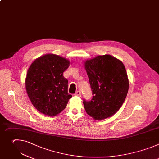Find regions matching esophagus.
<instances>
[{"mask_svg": "<svg viewBox=\"0 0 159 159\" xmlns=\"http://www.w3.org/2000/svg\"><path fill=\"white\" fill-rule=\"evenodd\" d=\"M75 94L76 95V96L81 97V91H77Z\"/></svg>", "mask_w": 159, "mask_h": 159, "instance_id": "obj_1", "label": "esophagus"}]
</instances>
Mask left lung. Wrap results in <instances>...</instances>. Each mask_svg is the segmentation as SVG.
Segmentation results:
<instances>
[{
    "mask_svg": "<svg viewBox=\"0 0 159 159\" xmlns=\"http://www.w3.org/2000/svg\"><path fill=\"white\" fill-rule=\"evenodd\" d=\"M92 94L90 101L83 100L85 110L96 120L109 118L116 113L127 95L129 81L123 62L105 54L84 62Z\"/></svg>",
    "mask_w": 159,
    "mask_h": 159,
    "instance_id": "left-lung-1",
    "label": "left lung"
}]
</instances>
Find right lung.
Segmentation results:
<instances>
[{"label": "right lung", "mask_w": 159, "mask_h": 159, "mask_svg": "<svg viewBox=\"0 0 159 159\" xmlns=\"http://www.w3.org/2000/svg\"><path fill=\"white\" fill-rule=\"evenodd\" d=\"M69 60L53 54L42 56L30 65L25 78V88L33 106L41 113L54 116L64 110L72 95L68 81L63 76Z\"/></svg>", "instance_id": "1"}]
</instances>
